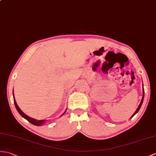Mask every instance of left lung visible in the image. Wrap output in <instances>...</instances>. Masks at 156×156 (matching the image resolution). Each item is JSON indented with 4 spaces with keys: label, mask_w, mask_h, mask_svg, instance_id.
Wrapping results in <instances>:
<instances>
[{
    "label": "left lung",
    "mask_w": 156,
    "mask_h": 156,
    "mask_svg": "<svg viewBox=\"0 0 156 156\" xmlns=\"http://www.w3.org/2000/svg\"><path fill=\"white\" fill-rule=\"evenodd\" d=\"M144 85H143V96H142V100H141V102H140V105L138 106V107H137V108L136 109V112H134V114H133L132 116H131V118H130V119H131L132 118H133V116L134 115H136L137 112H138V111L140 110V108H141V106H142V103H143V101H144Z\"/></svg>",
    "instance_id": "obj_1"
}]
</instances>
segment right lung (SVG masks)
Listing matches in <instances>:
<instances>
[{
    "mask_svg": "<svg viewBox=\"0 0 156 156\" xmlns=\"http://www.w3.org/2000/svg\"><path fill=\"white\" fill-rule=\"evenodd\" d=\"M13 98H14V105H15L16 109L17 110L18 112H19V113L20 114V115H21L22 117L26 119L27 120H28L29 122L31 123L32 124H33V125H34V126H39L42 125V124H44V123L46 121V120H45V119H41V120H38V119L32 118H30V117L28 116L27 115L25 114L24 113V112L20 109V108L19 107V106H18L17 104H16V100H15V98H14V91H13ZM66 110H67V109H66ZM66 110H65V112H64V113H63L62 114V115H63L65 114V112H66ZM62 115H61V116H62Z\"/></svg>",
    "mask_w": 156,
    "mask_h": 156,
    "instance_id": "right-lung-1",
    "label": "right lung"
}]
</instances>
